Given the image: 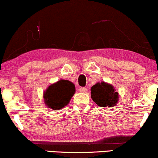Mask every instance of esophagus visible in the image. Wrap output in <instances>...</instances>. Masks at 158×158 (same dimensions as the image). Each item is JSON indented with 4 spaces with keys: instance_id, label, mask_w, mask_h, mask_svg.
<instances>
[{
    "instance_id": "obj_1",
    "label": "esophagus",
    "mask_w": 158,
    "mask_h": 158,
    "mask_svg": "<svg viewBox=\"0 0 158 158\" xmlns=\"http://www.w3.org/2000/svg\"><path fill=\"white\" fill-rule=\"evenodd\" d=\"M78 90H79L81 92H83V93H85V92H87L86 88H85V87H79Z\"/></svg>"
}]
</instances>
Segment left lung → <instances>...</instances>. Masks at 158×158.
<instances>
[{"label": "left lung", "mask_w": 158, "mask_h": 158, "mask_svg": "<svg viewBox=\"0 0 158 158\" xmlns=\"http://www.w3.org/2000/svg\"><path fill=\"white\" fill-rule=\"evenodd\" d=\"M91 97L98 106L102 107H112L118 101V93L114 87L108 83H98L91 88Z\"/></svg>", "instance_id": "1"}]
</instances>
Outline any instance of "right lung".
Instances as JSON below:
<instances>
[{
	"label": "right lung",
	"instance_id": "1",
	"mask_svg": "<svg viewBox=\"0 0 158 158\" xmlns=\"http://www.w3.org/2000/svg\"><path fill=\"white\" fill-rule=\"evenodd\" d=\"M75 92V85L72 82L60 80L49 86L44 92V100L47 106L60 109L66 106Z\"/></svg>",
	"mask_w": 158,
	"mask_h": 158
}]
</instances>
